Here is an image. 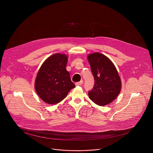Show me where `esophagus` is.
Here are the masks:
<instances>
[{
    "label": "esophagus",
    "instance_id": "34e87169",
    "mask_svg": "<svg viewBox=\"0 0 153 153\" xmlns=\"http://www.w3.org/2000/svg\"><path fill=\"white\" fill-rule=\"evenodd\" d=\"M83 80H80V82H76V83H75V85H76V86H79V85H82V84H83Z\"/></svg>",
    "mask_w": 153,
    "mask_h": 153
}]
</instances>
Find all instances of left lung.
<instances>
[{"label":"left lung","mask_w":153,"mask_h":153,"mask_svg":"<svg viewBox=\"0 0 153 153\" xmlns=\"http://www.w3.org/2000/svg\"><path fill=\"white\" fill-rule=\"evenodd\" d=\"M94 85L88 91L89 98L96 104L104 106L111 103L121 89V80L113 63L105 55L95 53L88 56Z\"/></svg>","instance_id":"1"}]
</instances>
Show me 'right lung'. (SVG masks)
<instances>
[{
  "mask_svg": "<svg viewBox=\"0 0 153 153\" xmlns=\"http://www.w3.org/2000/svg\"><path fill=\"white\" fill-rule=\"evenodd\" d=\"M67 56L55 54L43 63L35 81V89L42 100L56 104L67 97L75 87L66 70Z\"/></svg>",
  "mask_w": 153,
  "mask_h": 153,
  "instance_id": "obj_1",
  "label": "right lung"
}]
</instances>
